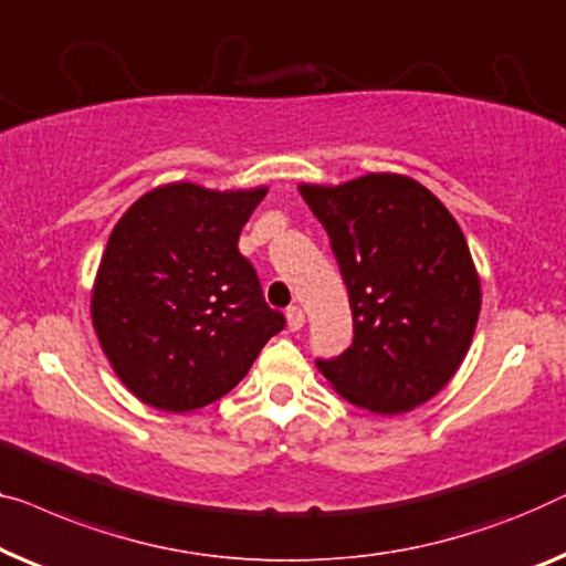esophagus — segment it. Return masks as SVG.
<instances>
[{
  "mask_svg": "<svg viewBox=\"0 0 566 566\" xmlns=\"http://www.w3.org/2000/svg\"><path fill=\"white\" fill-rule=\"evenodd\" d=\"M285 318H289V329L291 332H298L301 326L306 324V316H303L301 306H289V311H285Z\"/></svg>",
  "mask_w": 566,
  "mask_h": 566,
  "instance_id": "obj_1",
  "label": "esophagus"
}]
</instances>
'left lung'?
I'll list each match as a JSON object with an SVG mask.
<instances>
[{
    "label": "left lung",
    "mask_w": 566,
    "mask_h": 566,
    "mask_svg": "<svg viewBox=\"0 0 566 566\" xmlns=\"http://www.w3.org/2000/svg\"><path fill=\"white\" fill-rule=\"evenodd\" d=\"M329 234L355 337L316 359L349 403L403 413L437 396L462 365L480 314V281L460 224L413 178L370 174L301 186Z\"/></svg>",
    "instance_id": "1"
}]
</instances>
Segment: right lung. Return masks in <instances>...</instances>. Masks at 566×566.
<instances>
[{
	"label": "right lung",
	"instance_id": "1",
	"mask_svg": "<svg viewBox=\"0 0 566 566\" xmlns=\"http://www.w3.org/2000/svg\"><path fill=\"white\" fill-rule=\"evenodd\" d=\"M263 196L170 184L112 229L92 318L114 373L147 406L184 413L222 398L285 326L237 248Z\"/></svg>",
	"mask_w": 566,
	"mask_h": 566
}]
</instances>
